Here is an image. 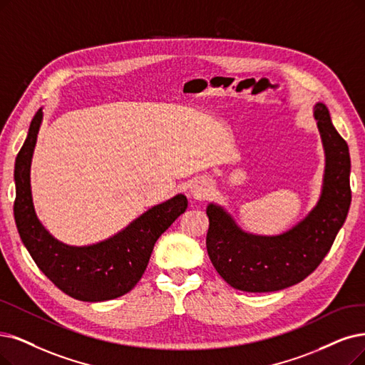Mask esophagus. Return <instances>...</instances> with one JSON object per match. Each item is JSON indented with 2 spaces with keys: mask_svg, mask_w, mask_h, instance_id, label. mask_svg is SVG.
I'll list each match as a JSON object with an SVG mask.
<instances>
[{
  "mask_svg": "<svg viewBox=\"0 0 365 365\" xmlns=\"http://www.w3.org/2000/svg\"><path fill=\"white\" fill-rule=\"evenodd\" d=\"M190 192H192L193 197L202 199V197H205L208 195L210 188H208V184H205V182H197V184H193L190 187Z\"/></svg>",
  "mask_w": 365,
  "mask_h": 365,
  "instance_id": "obj_1",
  "label": "esophagus"
}]
</instances>
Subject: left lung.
<instances>
[{"label": "left lung", "instance_id": "1", "mask_svg": "<svg viewBox=\"0 0 365 365\" xmlns=\"http://www.w3.org/2000/svg\"><path fill=\"white\" fill-rule=\"evenodd\" d=\"M313 116L325 153L322 190L312 211L279 235L247 232L222 205L210 202L207 250L217 272L244 292H274L310 275L329 252L351 207V157L324 103Z\"/></svg>", "mask_w": 365, "mask_h": 365}]
</instances>
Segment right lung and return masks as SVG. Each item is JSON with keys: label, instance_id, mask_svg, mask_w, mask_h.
<instances>
[{"label": "right lung", "instance_id": "1", "mask_svg": "<svg viewBox=\"0 0 365 365\" xmlns=\"http://www.w3.org/2000/svg\"><path fill=\"white\" fill-rule=\"evenodd\" d=\"M43 121L37 110L14 162V222L36 265L68 297L98 302L130 292L147 269L158 237L187 210L181 193L157 203L115 235L88 245H68L56 240L38 220L31 192V162Z\"/></svg>", "mask_w": 365, "mask_h": 365}]
</instances>
